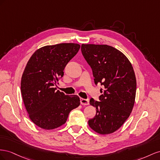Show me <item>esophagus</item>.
I'll use <instances>...</instances> for the list:
<instances>
[{
  "instance_id": "1",
  "label": "esophagus",
  "mask_w": 160,
  "mask_h": 160,
  "mask_svg": "<svg viewBox=\"0 0 160 160\" xmlns=\"http://www.w3.org/2000/svg\"><path fill=\"white\" fill-rule=\"evenodd\" d=\"M80 103L82 105H88L89 104V100L88 99H84L81 98H80Z\"/></svg>"
}]
</instances>
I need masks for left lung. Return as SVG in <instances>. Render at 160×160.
<instances>
[{
    "instance_id": "obj_1",
    "label": "left lung",
    "mask_w": 160,
    "mask_h": 160,
    "mask_svg": "<svg viewBox=\"0 0 160 160\" xmlns=\"http://www.w3.org/2000/svg\"><path fill=\"white\" fill-rule=\"evenodd\" d=\"M81 51L92 68L95 84L104 88L100 89V101L90 100L97 112L88 125L98 133H112L133 110L137 87L133 66L124 54L110 45L82 44Z\"/></svg>"
}]
</instances>
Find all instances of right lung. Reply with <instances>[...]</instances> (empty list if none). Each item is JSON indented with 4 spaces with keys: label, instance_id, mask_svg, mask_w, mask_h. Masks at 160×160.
Here are the masks:
<instances>
[{
    "label": "right lung",
    "instance_id": "obj_1",
    "mask_svg": "<svg viewBox=\"0 0 160 160\" xmlns=\"http://www.w3.org/2000/svg\"><path fill=\"white\" fill-rule=\"evenodd\" d=\"M80 48L73 43L47 45L35 51L27 63L21 82L22 97L30 119L41 128L62 126L70 112L80 105L77 95H65L53 88Z\"/></svg>",
    "mask_w": 160,
    "mask_h": 160
}]
</instances>
